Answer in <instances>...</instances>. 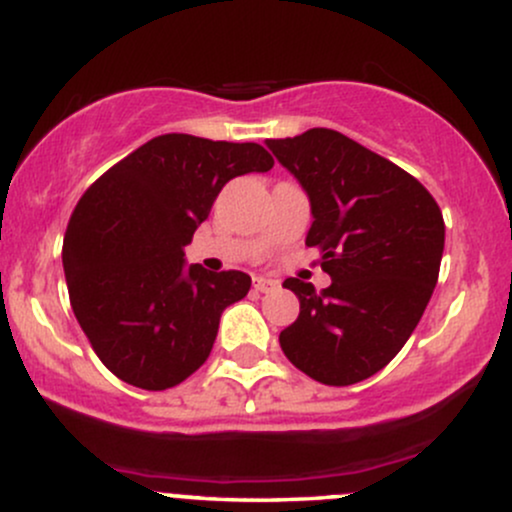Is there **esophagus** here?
Segmentation results:
<instances>
[{
  "mask_svg": "<svg viewBox=\"0 0 512 512\" xmlns=\"http://www.w3.org/2000/svg\"><path fill=\"white\" fill-rule=\"evenodd\" d=\"M252 289H255L257 293L276 291V289H279V281L267 279V276H255V279H252Z\"/></svg>",
  "mask_w": 512,
  "mask_h": 512,
  "instance_id": "esophagus-1",
  "label": "esophagus"
}]
</instances>
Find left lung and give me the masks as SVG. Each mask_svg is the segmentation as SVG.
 <instances>
[{
    "instance_id": "1",
    "label": "left lung",
    "mask_w": 512,
    "mask_h": 512,
    "mask_svg": "<svg viewBox=\"0 0 512 512\" xmlns=\"http://www.w3.org/2000/svg\"><path fill=\"white\" fill-rule=\"evenodd\" d=\"M267 146L308 195L305 245L320 248V267L332 276L322 291L284 281L301 313L279 334L281 351L317 383H361L399 354L431 301L443 214L407 170L342 132L313 127Z\"/></svg>"
}]
</instances>
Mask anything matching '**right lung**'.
I'll return each instance as SVG.
<instances>
[{"label": "right lung", "mask_w": 512, "mask_h": 512, "mask_svg": "<svg viewBox=\"0 0 512 512\" xmlns=\"http://www.w3.org/2000/svg\"><path fill=\"white\" fill-rule=\"evenodd\" d=\"M272 166L260 144L161 134L84 192L62 264L76 320L110 373L156 392L207 361L221 313L252 281L187 267L185 245L228 180Z\"/></svg>", "instance_id": "obj_1"}]
</instances>
